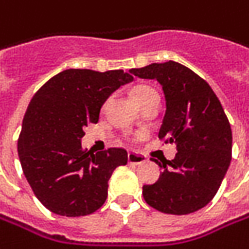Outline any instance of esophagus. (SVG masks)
Wrapping results in <instances>:
<instances>
[{
    "instance_id": "1",
    "label": "esophagus",
    "mask_w": 249,
    "mask_h": 249,
    "mask_svg": "<svg viewBox=\"0 0 249 249\" xmlns=\"http://www.w3.org/2000/svg\"><path fill=\"white\" fill-rule=\"evenodd\" d=\"M127 160H129L130 164H136V165L145 162V157L142 156V154H139V153H134V151H130V153L127 154Z\"/></svg>"
}]
</instances>
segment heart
I'll return each mask as SVG.
<instances>
[{
    "label": "heart",
    "instance_id": "1",
    "mask_svg": "<svg viewBox=\"0 0 249 249\" xmlns=\"http://www.w3.org/2000/svg\"><path fill=\"white\" fill-rule=\"evenodd\" d=\"M157 91L153 87H148V85H142V87H137L133 92V98L136 101V104H140L142 101L147 99L148 96L151 95H156Z\"/></svg>",
    "mask_w": 249,
    "mask_h": 249
}]
</instances>
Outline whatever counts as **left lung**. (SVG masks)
<instances>
[{
	"label": "left lung",
	"instance_id": "1",
	"mask_svg": "<svg viewBox=\"0 0 249 249\" xmlns=\"http://www.w3.org/2000/svg\"><path fill=\"white\" fill-rule=\"evenodd\" d=\"M131 74L162 87L165 115L160 139L177 144L175 158L153 185H144V200L167 214H189L205 207L217 193L230 167L232 134L223 106L210 85L177 61L153 63Z\"/></svg>",
	"mask_w": 249,
	"mask_h": 249
}]
</instances>
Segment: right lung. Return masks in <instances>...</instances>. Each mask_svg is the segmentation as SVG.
<instances>
[{
  "label": "right lung",
  "instance_id": "add662e5",
  "mask_svg": "<svg viewBox=\"0 0 249 249\" xmlns=\"http://www.w3.org/2000/svg\"><path fill=\"white\" fill-rule=\"evenodd\" d=\"M133 80L123 70L69 69L32 98L18 140L19 161L35 196L54 214L87 216L105 203L109 179L127 164V151H84V127L96 123L106 99Z\"/></svg>",
  "mask_w": 249,
  "mask_h": 249
}]
</instances>
